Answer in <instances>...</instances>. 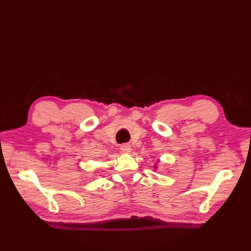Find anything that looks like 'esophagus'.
I'll return each instance as SVG.
<instances>
[{
	"mask_svg": "<svg viewBox=\"0 0 251 251\" xmlns=\"http://www.w3.org/2000/svg\"><path fill=\"white\" fill-rule=\"evenodd\" d=\"M121 150L124 153H129L131 151V148L129 145H123V146H121Z\"/></svg>",
	"mask_w": 251,
	"mask_h": 251,
	"instance_id": "esophagus-1",
	"label": "esophagus"
}]
</instances>
